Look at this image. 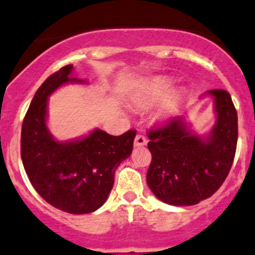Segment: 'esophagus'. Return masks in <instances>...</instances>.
Listing matches in <instances>:
<instances>
[{"mask_svg": "<svg viewBox=\"0 0 255 255\" xmlns=\"http://www.w3.org/2000/svg\"><path fill=\"white\" fill-rule=\"evenodd\" d=\"M146 143H147V139H146L144 136H142V134H137L136 138H134V142H133L134 147H142V146H144Z\"/></svg>", "mask_w": 255, "mask_h": 255, "instance_id": "34e87169", "label": "esophagus"}]
</instances>
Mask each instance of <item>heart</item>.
I'll use <instances>...</instances> for the list:
<instances>
[{
	"label": "heart",
	"instance_id": "heart-1",
	"mask_svg": "<svg viewBox=\"0 0 255 255\" xmlns=\"http://www.w3.org/2000/svg\"><path fill=\"white\" fill-rule=\"evenodd\" d=\"M173 90L174 82L171 80L156 77L142 85L139 90L133 95V102L138 108L148 109L164 102Z\"/></svg>",
	"mask_w": 255,
	"mask_h": 255
}]
</instances>
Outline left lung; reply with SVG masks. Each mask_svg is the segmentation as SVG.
I'll return each instance as SVG.
<instances>
[{
  "mask_svg": "<svg viewBox=\"0 0 255 255\" xmlns=\"http://www.w3.org/2000/svg\"><path fill=\"white\" fill-rule=\"evenodd\" d=\"M216 122L198 136L185 117H176L147 133L152 155L147 185L160 201L171 206H193L212 196L231 169L238 142V114L230 94L208 90Z\"/></svg>",
  "mask_w": 255,
  "mask_h": 255,
  "instance_id": "8db88e82",
  "label": "left lung"
}]
</instances>
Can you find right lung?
<instances>
[{
    "instance_id": "add662e5",
    "label": "right lung",
    "mask_w": 255,
    "mask_h": 255,
    "mask_svg": "<svg viewBox=\"0 0 255 255\" xmlns=\"http://www.w3.org/2000/svg\"><path fill=\"white\" fill-rule=\"evenodd\" d=\"M73 66L50 75L36 90L21 128V160L31 185L44 201L73 215L102 207L119 164L132 153L136 130L112 136L95 128L88 136L58 141L47 126L48 98L67 84H86L72 76Z\"/></svg>"
}]
</instances>
